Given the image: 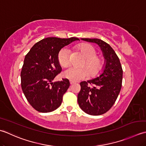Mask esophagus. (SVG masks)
I'll return each mask as SVG.
<instances>
[{
  "mask_svg": "<svg viewBox=\"0 0 146 146\" xmlns=\"http://www.w3.org/2000/svg\"><path fill=\"white\" fill-rule=\"evenodd\" d=\"M74 83H75V82H74V81H70V84L72 85V84H74Z\"/></svg>",
  "mask_w": 146,
  "mask_h": 146,
  "instance_id": "obj_1",
  "label": "esophagus"
}]
</instances>
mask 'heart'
<instances>
[{
    "instance_id": "b5f03b06",
    "label": "heart",
    "mask_w": 146,
    "mask_h": 146,
    "mask_svg": "<svg viewBox=\"0 0 146 146\" xmlns=\"http://www.w3.org/2000/svg\"><path fill=\"white\" fill-rule=\"evenodd\" d=\"M83 56L86 58L85 63L86 67H70L65 69L62 76L72 81H78L87 77L89 74L91 77H95L100 73L102 69L103 64L102 60L96 57V52L90 44H82L78 46ZM58 60L62 67H66L70 62V51L67 48L61 49L58 54Z\"/></svg>"
}]
</instances>
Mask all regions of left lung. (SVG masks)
Instances as JSON below:
<instances>
[{
  "label": "left lung",
  "mask_w": 146,
  "mask_h": 146,
  "mask_svg": "<svg viewBox=\"0 0 146 146\" xmlns=\"http://www.w3.org/2000/svg\"><path fill=\"white\" fill-rule=\"evenodd\" d=\"M88 42L95 43L100 47L105 58L100 76L80 83L81 91L77 102L82 111L91 115L105 113L113 105L122 83L123 70L120 60L109 44L98 38H81ZM93 85L88 86V83Z\"/></svg>",
  "instance_id": "1"
}]
</instances>
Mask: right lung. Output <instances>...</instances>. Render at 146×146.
Wrapping results in <instances>:
<instances>
[{
    "label": "right lung",
    "instance_id": "right-lung-1",
    "mask_svg": "<svg viewBox=\"0 0 146 146\" xmlns=\"http://www.w3.org/2000/svg\"><path fill=\"white\" fill-rule=\"evenodd\" d=\"M76 40L79 38H46L35 44L25 56L21 72L22 90L38 111L51 112L60 106L70 82L67 79L53 82L62 70L58 54L63 47Z\"/></svg>",
    "mask_w": 146,
    "mask_h": 146
}]
</instances>
